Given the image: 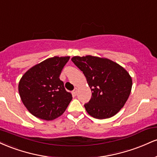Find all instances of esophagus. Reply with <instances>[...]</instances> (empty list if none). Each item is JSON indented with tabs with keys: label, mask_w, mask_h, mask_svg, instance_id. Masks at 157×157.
Masks as SVG:
<instances>
[{
	"label": "esophagus",
	"mask_w": 157,
	"mask_h": 157,
	"mask_svg": "<svg viewBox=\"0 0 157 157\" xmlns=\"http://www.w3.org/2000/svg\"><path fill=\"white\" fill-rule=\"evenodd\" d=\"M77 88H75V89L73 90L72 94H73L74 95H75V96H76V95H77Z\"/></svg>",
	"instance_id": "obj_1"
}]
</instances>
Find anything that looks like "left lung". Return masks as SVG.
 I'll list each match as a JSON object with an SVG mask.
<instances>
[{
  "label": "left lung",
  "mask_w": 157,
  "mask_h": 157,
  "mask_svg": "<svg viewBox=\"0 0 157 157\" xmlns=\"http://www.w3.org/2000/svg\"><path fill=\"white\" fill-rule=\"evenodd\" d=\"M71 61L82 71L92 92L84 105L89 115L97 119L114 116L130 95L132 80L120 65L106 58L88 55L74 57Z\"/></svg>",
  "instance_id": "1"
}]
</instances>
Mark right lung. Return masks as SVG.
I'll return each instance as SVG.
<instances>
[{
    "instance_id": "1",
    "label": "right lung",
    "mask_w": 157,
    "mask_h": 157,
    "mask_svg": "<svg viewBox=\"0 0 157 157\" xmlns=\"http://www.w3.org/2000/svg\"><path fill=\"white\" fill-rule=\"evenodd\" d=\"M69 57L48 58L30 68L19 82L23 105L36 117L55 120L62 115L72 96L64 88L60 75Z\"/></svg>"
}]
</instances>
